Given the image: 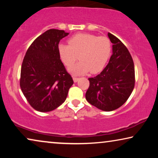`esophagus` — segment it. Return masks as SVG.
Wrapping results in <instances>:
<instances>
[{"label":"esophagus","instance_id":"34e87169","mask_svg":"<svg viewBox=\"0 0 158 158\" xmlns=\"http://www.w3.org/2000/svg\"><path fill=\"white\" fill-rule=\"evenodd\" d=\"M73 81H74L75 83H76V82L78 81V80H79L78 77H73Z\"/></svg>","mask_w":158,"mask_h":158}]
</instances>
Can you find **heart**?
Masks as SVG:
<instances>
[{
	"label": "heart",
	"instance_id": "b5f03b06",
	"mask_svg": "<svg viewBox=\"0 0 158 158\" xmlns=\"http://www.w3.org/2000/svg\"><path fill=\"white\" fill-rule=\"evenodd\" d=\"M68 44L58 45V53L64 65L70 68L79 59L81 62L70 69L74 75L90 71L98 73L104 68L111 53V41L106 36L77 34L68 40Z\"/></svg>",
	"mask_w": 158,
	"mask_h": 158
}]
</instances>
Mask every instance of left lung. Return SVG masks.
Listing matches in <instances>:
<instances>
[{"label":"left lung","mask_w":158,"mask_h":158,"mask_svg":"<svg viewBox=\"0 0 158 158\" xmlns=\"http://www.w3.org/2000/svg\"><path fill=\"white\" fill-rule=\"evenodd\" d=\"M113 54L100 74L88 78L90 85L85 98L104 111L117 109L127 101L135 87V65L126 46L113 34H108Z\"/></svg>","instance_id":"1"}]
</instances>
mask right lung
<instances>
[{
  "label": "right lung",
  "instance_id": "right-lung-1",
  "mask_svg": "<svg viewBox=\"0 0 158 158\" xmlns=\"http://www.w3.org/2000/svg\"><path fill=\"white\" fill-rule=\"evenodd\" d=\"M63 30L49 29L30 45L21 70L20 87L32 108L47 112L57 109L65 101L73 85L58 53V45L68 36Z\"/></svg>",
  "mask_w": 158,
  "mask_h": 158
}]
</instances>
